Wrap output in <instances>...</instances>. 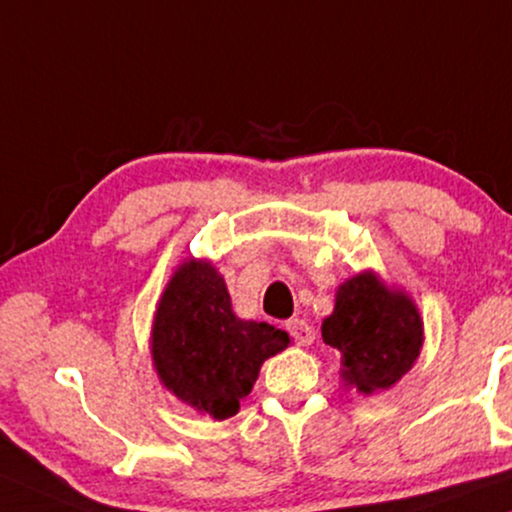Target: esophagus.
<instances>
[{"mask_svg": "<svg viewBox=\"0 0 512 512\" xmlns=\"http://www.w3.org/2000/svg\"><path fill=\"white\" fill-rule=\"evenodd\" d=\"M286 331L293 335L296 345H300V347L312 345L314 333H312V328H310V324H307L305 319H289V321H286Z\"/></svg>", "mask_w": 512, "mask_h": 512, "instance_id": "34e87169", "label": "esophagus"}]
</instances>
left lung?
<instances>
[{
    "mask_svg": "<svg viewBox=\"0 0 512 512\" xmlns=\"http://www.w3.org/2000/svg\"><path fill=\"white\" fill-rule=\"evenodd\" d=\"M321 338L340 352L342 384L373 396L415 366L424 321L408 293L363 270L338 286L333 312L321 321Z\"/></svg>",
    "mask_w": 512,
    "mask_h": 512,
    "instance_id": "1",
    "label": "left lung"
}]
</instances>
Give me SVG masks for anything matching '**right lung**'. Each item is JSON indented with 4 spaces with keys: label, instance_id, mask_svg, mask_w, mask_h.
Segmentation results:
<instances>
[{
    "label": "right lung",
    "instance_id": "add662e5",
    "mask_svg": "<svg viewBox=\"0 0 512 512\" xmlns=\"http://www.w3.org/2000/svg\"><path fill=\"white\" fill-rule=\"evenodd\" d=\"M291 345L286 331L233 312L226 279L207 258L172 272L151 326V361L163 387L200 415L228 419L265 359Z\"/></svg>",
    "mask_w": 512,
    "mask_h": 512
}]
</instances>
